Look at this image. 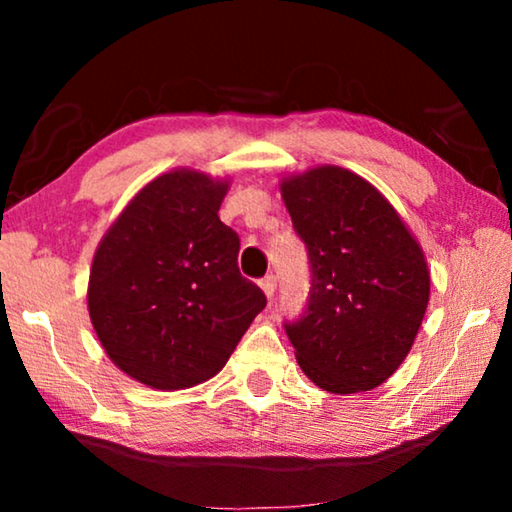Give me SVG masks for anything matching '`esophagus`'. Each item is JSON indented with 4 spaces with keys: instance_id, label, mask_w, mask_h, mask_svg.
Returning a JSON list of instances; mask_svg holds the SVG:
<instances>
[{
    "instance_id": "1",
    "label": "esophagus",
    "mask_w": 512,
    "mask_h": 512,
    "mask_svg": "<svg viewBox=\"0 0 512 512\" xmlns=\"http://www.w3.org/2000/svg\"><path fill=\"white\" fill-rule=\"evenodd\" d=\"M258 284H261L265 296H268V298L275 296V289H277V277L275 275H265Z\"/></svg>"
}]
</instances>
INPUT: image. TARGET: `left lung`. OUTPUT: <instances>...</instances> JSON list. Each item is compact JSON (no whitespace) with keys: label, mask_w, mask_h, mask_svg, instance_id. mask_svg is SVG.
<instances>
[{"label":"left lung","mask_w":512,"mask_h":512,"mask_svg":"<svg viewBox=\"0 0 512 512\" xmlns=\"http://www.w3.org/2000/svg\"><path fill=\"white\" fill-rule=\"evenodd\" d=\"M282 195L310 263L305 310L284 321L300 368L331 394L380 387L422 326V249L384 195L342 167L286 179Z\"/></svg>","instance_id":"1"}]
</instances>
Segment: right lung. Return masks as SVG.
<instances>
[{
	"instance_id": "1",
	"label": "right lung",
	"mask_w": 512,
	"mask_h": 512,
	"mask_svg": "<svg viewBox=\"0 0 512 512\" xmlns=\"http://www.w3.org/2000/svg\"><path fill=\"white\" fill-rule=\"evenodd\" d=\"M226 191L207 174L167 172L97 247L90 321L109 359L153 389L214 377L268 303L237 268L240 237L219 219Z\"/></svg>"
}]
</instances>
